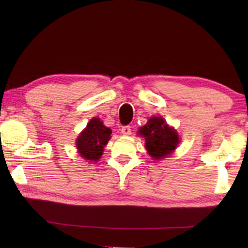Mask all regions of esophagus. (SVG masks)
Wrapping results in <instances>:
<instances>
[{
  "label": "esophagus",
  "mask_w": 248,
  "mask_h": 248,
  "mask_svg": "<svg viewBox=\"0 0 248 248\" xmlns=\"http://www.w3.org/2000/svg\"><path fill=\"white\" fill-rule=\"evenodd\" d=\"M121 133H123L124 135H130L131 134L130 125H123V127H121Z\"/></svg>",
  "instance_id": "34e87169"
}]
</instances>
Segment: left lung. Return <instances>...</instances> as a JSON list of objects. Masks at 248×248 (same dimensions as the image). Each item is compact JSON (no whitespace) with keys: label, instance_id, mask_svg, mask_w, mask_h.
<instances>
[{"label":"left lung","instance_id":"left-lung-1","mask_svg":"<svg viewBox=\"0 0 248 248\" xmlns=\"http://www.w3.org/2000/svg\"><path fill=\"white\" fill-rule=\"evenodd\" d=\"M144 136L146 149L154 159H162L176 149L179 136L175 130L168 127L162 117H151L139 131Z\"/></svg>","mask_w":248,"mask_h":248}]
</instances>
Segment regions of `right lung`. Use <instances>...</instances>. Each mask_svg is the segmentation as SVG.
<instances>
[{
  "instance_id": "right-lung-1",
  "label": "right lung",
  "mask_w": 248,
  "mask_h": 248,
  "mask_svg": "<svg viewBox=\"0 0 248 248\" xmlns=\"http://www.w3.org/2000/svg\"><path fill=\"white\" fill-rule=\"evenodd\" d=\"M112 130L105 127L99 118H93L77 140L78 154L87 161H97L102 155L104 146L110 139Z\"/></svg>"
}]
</instances>
